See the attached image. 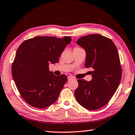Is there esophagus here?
<instances>
[{
	"label": "esophagus",
	"mask_w": 135,
	"mask_h": 135,
	"mask_svg": "<svg viewBox=\"0 0 135 135\" xmlns=\"http://www.w3.org/2000/svg\"><path fill=\"white\" fill-rule=\"evenodd\" d=\"M73 77L72 76H68V81H70L71 80H73Z\"/></svg>",
	"instance_id": "34e87169"
}]
</instances>
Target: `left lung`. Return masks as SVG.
Listing matches in <instances>:
<instances>
[{
    "label": "left lung",
    "instance_id": "left-lung-1",
    "mask_svg": "<svg viewBox=\"0 0 135 135\" xmlns=\"http://www.w3.org/2000/svg\"><path fill=\"white\" fill-rule=\"evenodd\" d=\"M76 43L85 50V67L92 68L91 81L78 80L74 95L77 102L88 110L105 106L117 91L122 77L119 55L110 38L100 34H89Z\"/></svg>",
    "mask_w": 135,
    "mask_h": 135
}]
</instances>
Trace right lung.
I'll list each match as a JSON object with an SVG mask.
<instances>
[{
  "instance_id": "obj_1",
  "label": "right lung",
  "mask_w": 135,
  "mask_h": 135,
  "mask_svg": "<svg viewBox=\"0 0 135 135\" xmlns=\"http://www.w3.org/2000/svg\"><path fill=\"white\" fill-rule=\"evenodd\" d=\"M71 41L70 36H38L26 40L18 47L12 74L21 97L28 104L45 108L56 101L67 76L54 75L49 65L59 62Z\"/></svg>"
}]
</instances>
